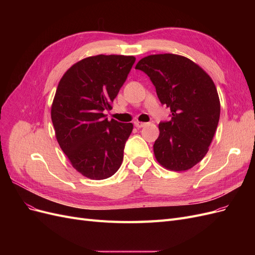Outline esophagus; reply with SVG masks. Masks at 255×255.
I'll use <instances>...</instances> for the list:
<instances>
[{
	"instance_id": "1",
	"label": "esophagus",
	"mask_w": 255,
	"mask_h": 255,
	"mask_svg": "<svg viewBox=\"0 0 255 255\" xmlns=\"http://www.w3.org/2000/svg\"><path fill=\"white\" fill-rule=\"evenodd\" d=\"M134 126H135L137 128H143V127L145 126V123L140 122V121H135V122H134Z\"/></svg>"
}]
</instances>
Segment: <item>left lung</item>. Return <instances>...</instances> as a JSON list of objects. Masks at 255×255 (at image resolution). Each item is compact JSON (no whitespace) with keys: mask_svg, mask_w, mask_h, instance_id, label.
Wrapping results in <instances>:
<instances>
[{"mask_svg":"<svg viewBox=\"0 0 255 255\" xmlns=\"http://www.w3.org/2000/svg\"><path fill=\"white\" fill-rule=\"evenodd\" d=\"M135 69L149 76L171 120L158 125L153 151L159 165L185 171L206 155L220 117V101L212 78L189 58L154 54L141 58Z\"/></svg>","mask_w":255,"mask_h":255,"instance_id":"1","label":"left lung"}]
</instances>
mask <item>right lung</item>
<instances>
[{"label":"right lung","instance_id":"right-lung-1","mask_svg":"<svg viewBox=\"0 0 255 255\" xmlns=\"http://www.w3.org/2000/svg\"><path fill=\"white\" fill-rule=\"evenodd\" d=\"M136 58L100 55L84 58L60 79L51 118L58 144L76 171L90 180L117 172L132 123L105 118Z\"/></svg>","mask_w":255,"mask_h":255}]
</instances>
